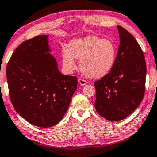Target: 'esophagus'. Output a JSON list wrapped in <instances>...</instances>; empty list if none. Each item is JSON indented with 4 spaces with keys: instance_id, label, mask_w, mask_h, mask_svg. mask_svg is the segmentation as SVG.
<instances>
[{
    "instance_id": "esophagus-1",
    "label": "esophagus",
    "mask_w": 157,
    "mask_h": 157,
    "mask_svg": "<svg viewBox=\"0 0 157 157\" xmlns=\"http://www.w3.org/2000/svg\"><path fill=\"white\" fill-rule=\"evenodd\" d=\"M78 81V83H80V85H81V86H84V85H86V83H88V81L85 80V79L81 78H79Z\"/></svg>"
}]
</instances>
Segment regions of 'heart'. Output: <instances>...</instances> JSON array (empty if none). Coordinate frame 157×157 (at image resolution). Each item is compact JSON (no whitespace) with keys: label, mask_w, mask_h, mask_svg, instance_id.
<instances>
[{"label":"heart","mask_w":157,"mask_h":157,"mask_svg":"<svg viewBox=\"0 0 157 157\" xmlns=\"http://www.w3.org/2000/svg\"><path fill=\"white\" fill-rule=\"evenodd\" d=\"M116 54L112 40L91 35L71 40L69 50L63 48L62 50V63L65 70L71 73L76 68L74 58L81 59L80 68L86 76L100 78L112 69Z\"/></svg>","instance_id":"b5f03b06"}]
</instances>
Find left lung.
Listing matches in <instances>:
<instances>
[{
	"mask_svg": "<svg viewBox=\"0 0 157 157\" xmlns=\"http://www.w3.org/2000/svg\"><path fill=\"white\" fill-rule=\"evenodd\" d=\"M120 44L114 64L96 81L95 109L107 120L118 121L136 110L144 98L146 62L143 50L131 33L117 26Z\"/></svg>",
	"mask_w": 157,
	"mask_h": 157,
	"instance_id": "left-lung-1",
	"label": "left lung"
}]
</instances>
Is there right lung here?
Masks as SVG:
<instances>
[{
	"label": "right lung",
	"mask_w": 157,
	"mask_h": 157,
	"mask_svg": "<svg viewBox=\"0 0 157 157\" xmlns=\"http://www.w3.org/2000/svg\"><path fill=\"white\" fill-rule=\"evenodd\" d=\"M48 36L21 43L6 67L9 95L23 119L40 128L53 126L64 117L77 88L75 76L61 74L49 52Z\"/></svg>",
	"instance_id": "1"
}]
</instances>
